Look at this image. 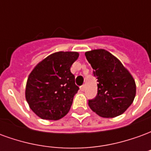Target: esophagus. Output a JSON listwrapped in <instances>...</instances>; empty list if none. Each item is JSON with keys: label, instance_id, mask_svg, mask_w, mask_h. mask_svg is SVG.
<instances>
[{"label": "esophagus", "instance_id": "1", "mask_svg": "<svg viewBox=\"0 0 151 151\" xmlns=\"http://www.w3.org/2000/svg\"><path fill=\"white\" fill-rule=\"evenodd\" d=\"M80 91H85V86H80Z\"/></svg>", "mask_w": 151, "mask_h": 151}]
</instances>
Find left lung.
<instances>
[{"label": "left lung", "mask_w": 151, "mask_h": 151, "mask_svg": "<svg viewBox=\"0 0 151 151\" xmlns=\"http://www.w3.org/2000/svg\"><path fill=\"white\" fill-rule=\"evenodd\" d=\"M85 56L97 78V95L89 107L102 117L120 116L132 104L136 95L133 77L116 57L104 49L86 52Z\"/></svg>", "instance_id": "1"}]
</instances>
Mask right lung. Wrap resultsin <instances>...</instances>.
<instances>
[{"label":"right lung","mask_w":151,"mask_h":151,"mask_svg":"<svg viewBox=\"0 0 151 151\" xmlns=\"http://www.w3.org/2000/svg\"><path fill=\"white\" fill-rule=\"evenodd\" d=\"M79 54L58 52L35 66L29 75L26 99L35 113L44 120H56L68 113L79 87L70 67Z\"/></svg>","instance_id":"1"}]
</instances>
